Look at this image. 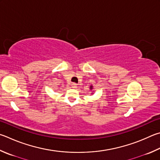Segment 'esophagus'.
I'll return each instance as SVG.
<instances>
[{
  "label": "esophagus",
  "mask_w": 160,
  "mask_h": 160,
  "mask_svg": "<svg viewBox=\"0 0 160 160\" xmlns=\"http://www.w3.org/2000/svg\"><path fill=\"white\" fill-rule=\"evenodd\" d=\"M71 86H72V88H76V87H77L76 84H75V83H72V84H71Z\"/></svg>",
  "instance_id": "esophagus-1"
}]
</instances>
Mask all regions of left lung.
<instances>
[{"label":"left lung","mask_w":160,"mask_h":160,"mask_svg":"<svg viewBox=\"0 0 160 160\" xmlns=\"http://www.w3.org/2000/svg\"><path fill=\"white\" fill-rule=\"evenodd\" d=\"M90 89H92V86H91V87H90Z\"/></svg>","instance_id":"8db88e82"}]
</instances>
